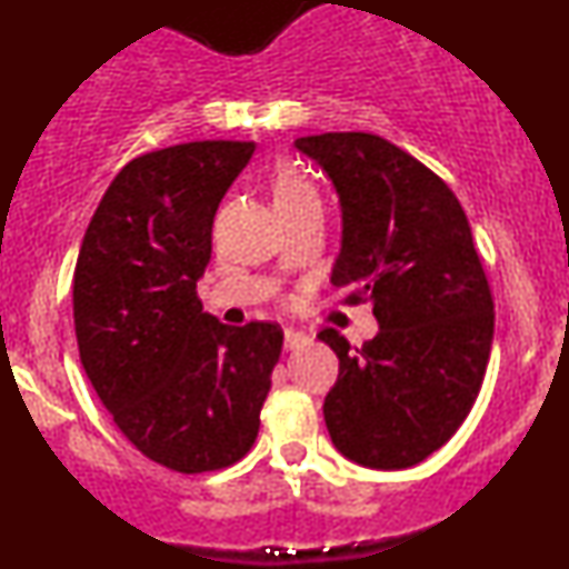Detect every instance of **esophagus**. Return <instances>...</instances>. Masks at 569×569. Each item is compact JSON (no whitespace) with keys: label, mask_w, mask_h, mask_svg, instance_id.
<instances>
[{"label":"esophagus","mask_w":569,"mask_h":569,"mask_svg":"<svg viewBox=\"0 0 569 569\" xmlns=\"http://www.w3.org/2000/svg\"><path fill=\"white\" fill-rule=\"evenodd\" d=\"M307 342H310V337H307L305 331H299V329H283V348H286V350L305 348Z\"/></svg>","instance_id":"34e87169"}]
</instances>
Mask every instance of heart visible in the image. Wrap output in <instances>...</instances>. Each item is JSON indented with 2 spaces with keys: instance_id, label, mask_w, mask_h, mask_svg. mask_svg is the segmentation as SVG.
Listing matches in <instances>:
<instances>
[{
  "instance_id": "heart-1",
  "label": "heart",
  "mask_w": 569,
  "mask_h": 569,
  "mask_svg": "<svg viewBox=\"0 0 569 569\" xmlns=\"http://www.w3.org/2000/svg\"><path fill=\"white\" fill-rule=\"evenodd\" d=\"M272 202H276V211L310 206V202H318V189L299 168L280 166L272 176Z\"/></svg>"
}]
</instances>
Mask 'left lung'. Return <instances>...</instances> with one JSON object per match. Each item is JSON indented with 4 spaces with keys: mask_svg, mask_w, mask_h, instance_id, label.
<instances>
[{
    "mask_svg": "<svg viewBox=\"0 0 569 569\" xmlns=\"http://www.w3.org/2000/svg\"><path fill=\"white\" fill-rule=\"evenodd\" d=\"M335 181L342 251L331 283L369 302L380 331L339 358L326 428L348 460L401 471L443 447L471 411L492 350L495 302L471 224L441 176L375 133L297 139Z\"/></svg>",
    "mask_w": 569,
    "mask_h": 569,
    "instance_id": "8db88e82",
    "label": "left lung"
}]
</instances>
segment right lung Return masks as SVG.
Masks as SVG:
<instances>
[{
	"label": "right lung",
	"instance_id": "right-lung-1",
	"mask_svg": "<svg viewBox=\"0 0 569 569\" xmlns=\"http://www.w3.org/2000/svg\"><path fill=\"white\" fill-rule=\"evenodd\" d=\"M253 141L139 154L98 202L74 267L80 361L114 426L176 473L232 466L253 447L283 329L202 312L217 208Z\"/></svg>",
	"mask_w": 569,
	"mask_h": 569
}]
</instances>
